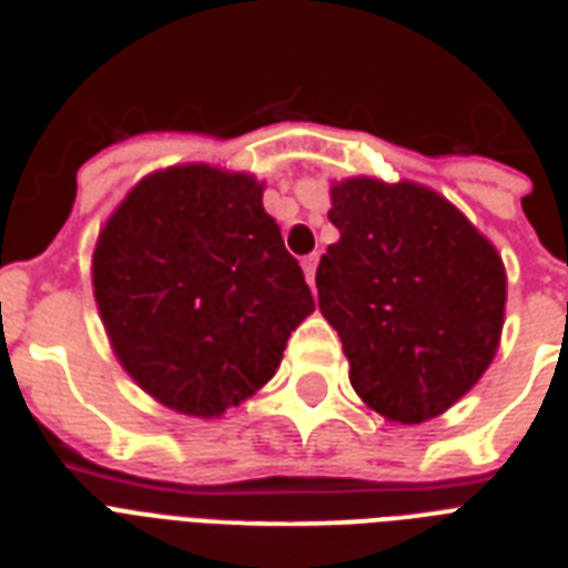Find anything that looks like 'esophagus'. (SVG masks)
I'll return each instance as SVG.
<instances>
[{
    "mask_svg": "<svg viewBox=\"0 0 568 568\" xmlns=\"http://www.w3.org/2000/svg\"><path fill=\"white\" fill-rule=\"evenodd\" d=\"M315 271H318V253L303 258V274H306V283L315 285Z\"/></svg>",
    "mask_w": 568,
    "mask_h": 568,
    "instance_id": "esophagus-1",
    "label": "esophagus"
}]
</instances>
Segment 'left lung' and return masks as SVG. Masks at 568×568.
Masks as SVG:
<instances>
[{"instance_id":"1","label":"left lung","mask_w":568,"mask_h":568,"mask_svg":"<svg viewBox=\"0 0 568 568\" xmlns=\"http://www.w3.org/2000/svg\"><path fill=\"white\" fill-rule=\"evenodd\" d=\"M329 221L342 239L321 256L315 285L351 386L388 422L436 418L498 351L501 256L445 196L413 182H342Z\"/></svg>"}]
</instances>
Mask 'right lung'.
<instances>
[{
  "label": "right lung",
  "instance_id": "obj_1",
  "mask_svg": "<svg viewBox=\"0 0 568 568\" xmlns=\"http://www.w3.org/2000/svg\"><path fill=\"white\" fill-rule=\"evenodd\" d=\"M93 294L138 386L203 418L265 386L315 310L262 185L205 164L138 182L100 232Z\"/></svg>",
  "mask_w": 568,
  "mask_h": 568
}]
</instances>
